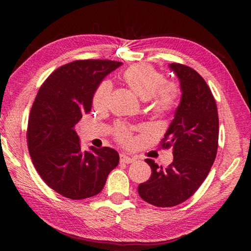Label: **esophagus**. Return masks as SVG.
Segmentation results:
<instances>
[{"label":"esophagus","instance_id":"obj_1","mask_svg":"<svg viewBox=\"0 0 251 251\" xmlns=\"http://www.w3.org/2000/svg\"><path fill=\"white\" fill-rule=\"evenodd\" d=\"M120 159H121V163H124V164H130V163H134V161H135V158H131V157L127 156L125 154H121Z\"/></svg>","mask_w":251,"mask_h":251}]
</instances>
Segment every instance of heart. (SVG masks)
<instances>
[{"label":"heart","mask_w":251,"mask_h":251,"mask_svg":"<svg viewBox=\"0 0 251 251\" xmlns=\"http://www.w3.org/2000/svg\"><path fill=\"white\" fill-rule=\"evenodd\" d=\"M122 79L139 99L151 101V110L156 115L165 116L177 107L179 100L177 87L166 83L165 75L151 65L143 63L131 65L124 71ZM110 93L112 84L108 80H101L93 94V106L97 109L106 108ZM115 136L123 145L131 143L129 129L124 124L116 126Z\"/></svg>","instance_id":"heart-1"}]
</instances>
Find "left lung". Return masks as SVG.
I'll use <instances>...</instances> for the list:
<instances>
[{
	"mask_svg": "<svg viewBox=\"0 0 251 251\" xmlns=\"http://www.w3.org/2000/svg\"><path fill=\"white\" fill-rule=\"evenodd\" d=\"M169 66L180 80L182 94L159 147L173 148L174 160L164 168L147 158L151 175L138 186L139 196L156 207H174L192 197L209 174L218 148L217 105L209 86L192 67Z\"/></svg>",
	"mask_w": 251,
	"mask_h": 251,
	"instance_id": "obj_1",
	"label": "left lung"
}]
</instances>
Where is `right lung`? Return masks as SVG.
Masks as SVG:
<instances>
[{"mask_svg":"<svg viewBox=\"0 0 251 251\" xmlns=\"http://www.w3.org/2000/svg\"><path fill=\"white\" fill-rule=\"evenodd\" d=\"M121 65L109 59L67 63L45 79L34 100L26 131L29 155L45 184L66 198L100 193L120 161L113 148L83 151L75 125L91 112L97 85Z\"/></svg>","mask_w":251,"mask_h":251,"instance_id":"right-lung-1","label":"right lung"}]
</instances>
